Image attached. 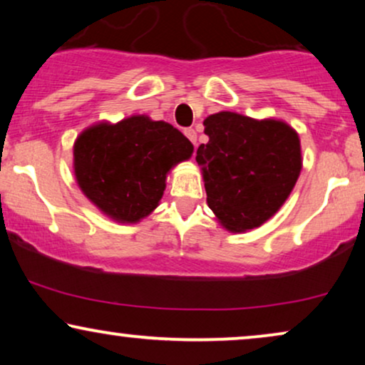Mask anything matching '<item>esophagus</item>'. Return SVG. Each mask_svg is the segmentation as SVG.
Here are the masks:
<instances>
[{
	"label": "esophagus",
	"mask_w": 365,
	"mask_h": 365,
	"mask_svg": "<svg viewBox=\"0 0 365 365\" xmlns=\"http://www.w3.org/2000/svg\"><path fill=\"white\" fill-rule=\"evenodd\" d=\"M184 134H186V138L189 139V141H191L194 146H196V141H197V133L194 131L192 128H187V129H184Z\"/></svg>",
	"instance_id": "esophagus-1"
}]
</instances>
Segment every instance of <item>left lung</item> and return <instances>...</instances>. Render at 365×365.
Segmentation results:
<instances>
[{
  "mask_svg": "<svg viewBox=\"0 0 365 365\" xmlns=\"http://www.w3.org/2000/svg\"><path fill=\"white\" fill-rule=\"evenodd\" d=\"M197 148L207 206L227 231L259 227L286 202L301 174V141L282 121L221 111L204 119Z\"/></svg>",
  "mask_w": 365,
  "mask_h": 365,
  "instance_id": "obj_1",
  "label": "left lung"
}]
</instances>
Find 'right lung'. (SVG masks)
Here are the masks:
<instances>
[{"label":"right lung","instance_id":"add662e5","mask_svg":"<svg viewBox=\"0 0 365 365\" xmlns=\"http://www.w3.org/2000/svg\"><path fill=\"white\" fill-rule=\"evenodd\" d=\"M192 149L181 131L148 116L99 123L74 143V174L84 196L106 216L138 222L158 207L168 173Z\"/></svg>","mask_w":365,"mask_h":365}]
</instances>
